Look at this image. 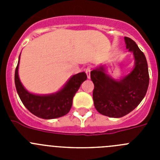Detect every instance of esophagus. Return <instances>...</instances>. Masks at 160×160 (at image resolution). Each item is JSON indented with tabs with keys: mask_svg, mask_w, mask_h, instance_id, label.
Returning a JSON list of instances; mask_svg holds the SVG:
<instances>
[{
	"mask_svg": "<svg viewBox=\"0 0 160 160\" xmlns=\"http://www.w3.org/2000/svg\"><path fill=\"white\" fill-rule=\"evenodd\" d=\"M90 71H91V68H90V66H88V67L86 69V73H87L88 78H90Z\"/></svg>",
	"mask_w": 160,
	"mask_h": 160,
	"instance_id": "1",
	"label": "esophagus"
}]
</instances>
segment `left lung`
Returning <instances> with one entry per match:
<instances>
[{
	"instance_id": "8db88e82",
	"label": "left lung",
	"mask_w": 160,
	"mask_h": 160,
	"mask_svg": "<svg viewBox=\"0 0 160 160\" xmlns=\"http://www.w3.org/2000/svg\"><path fill=\"white\" fill-rule=\"evenodd\" d=\"M124 40L135 59V66L128 75L119 80L114 79L107 74L103 66L90 72L94 85V107L100 114L111 118H121L136 108L146 95L149 85L145 55L132 39L125 37Z\"/></svg>"
}]
</instances>
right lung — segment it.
Masks as SVG:
<instances>
[{"label":"right lung","mask_w":160,"mask_h":160,"mask_svg":"<svg viewBox=\"0 0 160 160\" xmlns=\"http://www.w3.org/2000/svg\"><path fill=\"white\" fill-rule=\"evenodd\" d=\"M21 55V54H20ZM19 61L15 70V86L22 103L32 114L44 119H52L64 116L70 111L73 98L87 76L85 72L71 76L64 87L58 92L49 94H35L29 92L21 82L18 75Z\"/></svg>","instance_id":"obj_1"}]
</instances>
